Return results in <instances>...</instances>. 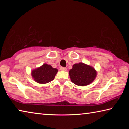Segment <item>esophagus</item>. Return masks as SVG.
<instances>
[{
    "mask_svg": "<svg viewBox=\"0 0 129 129\" xmlns=\"http://www.w3.org/2000/svg\"><path fill=\"white\" fill-rule=\"evenodd\" d=\"M60 71H67V68L65 67H61L60 68Z\"/></svg>",
    "mask_w": 129,
    "mask_h": 129,
    "instance_id": "1",
    "label": "esophagus"
}]
</instances>
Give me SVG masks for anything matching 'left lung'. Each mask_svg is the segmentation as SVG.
Listing matches in <instances>:
<instances>
[{
  "label": "left lung",
  "instance_id": "8db88e82",
  "mask_svg": "<svg viewBox=\"0 0 129 129\" xmlns=\"http://www.w3.org/2000/svg\"><path fill=\"white\" fill-rule=\"evenodd\" d=\"M69 74L74 84L78 86H86L93 81L97 73L93 67L80 62L73 65Z\"/></svg>",
  "mask_w": 129,
  "mask_h": 129
}]
</instances>
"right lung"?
<instances>
[{
    "label": "right lung",
    "mask_w": 129,
    "mask_h": 129,
    "mask_svg": "<svg viewBox=\"0 0 129 129\" xmlns=\"http://www.w3.org/2000/svg\"><path fill=\"white\" fill-rule=\"evenodd\" d=\"M58 70L50 65L43 64L41 67L34 70L32 76L34 80L40 84H46L54 79Z\"/></svg>",
    "instance_id": "obj_1"
}]
</instances>
